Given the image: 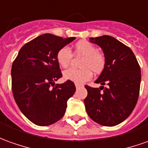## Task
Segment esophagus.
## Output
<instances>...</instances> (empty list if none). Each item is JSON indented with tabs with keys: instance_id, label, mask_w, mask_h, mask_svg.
<instances>
[{
	"instance_id": "1",
	"label": "esophagus",
	"mask_w": 148,
	"mask_h": 148,
	"mask_svg": "<svg viewBox=\"0 0 148 148\" xmlns=\"http://www.w3.org/2000/svg\"><path fill=\"white\" fill-rule=\"evenodd\" d=\"M75 86H76V88H80L81 87V84H75Z\"/></svg>"
}]
</instances>
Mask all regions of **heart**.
Listing matches in <instances>:
<instances>
[{
  "mask_svg": "<svg viewBox=\"0 0 148 148\" xmlns=\"http://www.w3.org/2000/svg\"><path fill=\"white\" fill-rule=\"evenodd\" d=\"M75 54L83 56L80 63V70L68 69L64 72V80H70L76 84H83L89 80L94 73H101L103 71L106 60L103 55L98 52V49L93 44L87 41H80L75 45ZM72 58L70 49L64 47L57 53V63L61 68H66L69 66Z\"/></svg>",
  "mask_w": 148,
  "mask_h": 148,
  "instance_id": "obj_1",
  "label": "heart"
}]
</instances>
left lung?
Returning a JSON list of instances; mask_svg holds the SVG:
<instances>
[{"label": "left lung", "instance_id": "8db88e82", "mask_svg": "<svg viewBox=\"0 0 148 148\" xmlns=\"http://www.w3.org/2000/svg\"><path fill=\"white\" fill-rule=\"evenodd\" d=\"M89 42L102 49L106 65L95 83L99 88L85 86L88 115L94 122L114 127L130 116L136 106L141 82V70L133 51L109 35L90 38ZM107 84L108 87L102 85Z\"/></svg>", "mask_w": 148, "mask_h": 148}]
</instances>
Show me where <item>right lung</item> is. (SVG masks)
I'll return each mask as SVG.
<instances>
[{
	"label": "right lung",
	"instance_id": "right-lung-1",
	"mask_svg": "<svg viewBox=\"0 0 148 148\" xmlns=\"http://www.w3.org/2000/svg\"><path fill=\"white\" fill-rule=\"evenodd\" d=\"M76 38L44 34L25 44L12 65V91L18 108L38 126L56 123L65 114L76 86L72 81H56L62 76L56 56Z\"/></svg>",
	"mask_w": 148,
	"mask_h": 148
}]
</instances>
